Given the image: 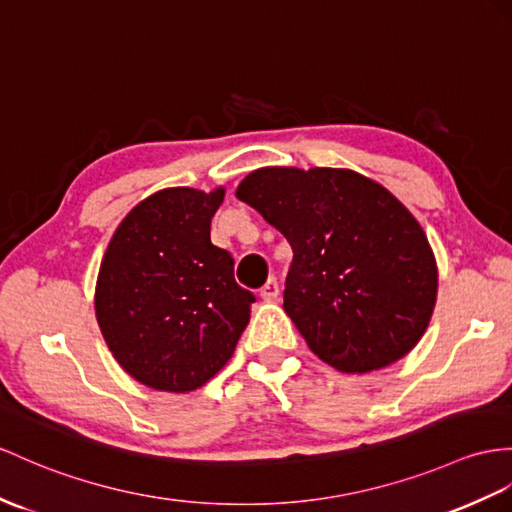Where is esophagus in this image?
I'll return each instance as SVG.
<instances>
[{"mask_svg": "<svg viewBox=\"0 0 512 512\" xmlns=\"http://www.w3.org/2000/svg\"><path fill=\"white\" fill-rule=\"evenodd\" d=\"M278 295H280L278 280L276 278H269L263 289H260V297H263V299H278Z\"/></svg>", "mask_w": 512, "mask_h": 512, "instance_id": "obj_1", "label": "esophagus"}]
</instances>
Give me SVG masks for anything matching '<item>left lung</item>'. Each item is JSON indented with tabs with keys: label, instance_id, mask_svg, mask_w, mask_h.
<instances>
[{
	"label": "left lung",
	"instance_id": "obj_1",
	"mask_svg": "<svg viewBox=\"0 0 512 512\" xmlns=\"http://www.w3.org/2000/svg\"><path fill=\"white\" fill-rule=\"evenodd\" d=\"M236 197L291 243L284 310L323 363L367 373L419 343L436 304V260L382 184L352 169L263 167Z\"/></svg>",
	"mask_w": 512,
	"mask_h": 512
}]
</instances>
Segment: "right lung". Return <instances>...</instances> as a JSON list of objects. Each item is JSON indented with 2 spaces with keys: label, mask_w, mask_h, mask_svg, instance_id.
I'll list each match as a JSON object with an SVG mask.
<instances>
[{
  "label": "right lung",
  "mask_w": 512,
  "mask_h": 512,
  "mask_svg": "<svg viewBox=\"0 0 512 512\" xmlns=\"http://www.w3.org/2000/svg\"><path fill=\"white\" fill-rule=\"evenodd\" d=\"M223 186L162 189L112 234L95 286L108 350L134 380L186 393L228 363L249 323L254 293L234 280V258L210 243Z\"/></svg>",
  "instance_id": "add662e5"
}]
</instances>
